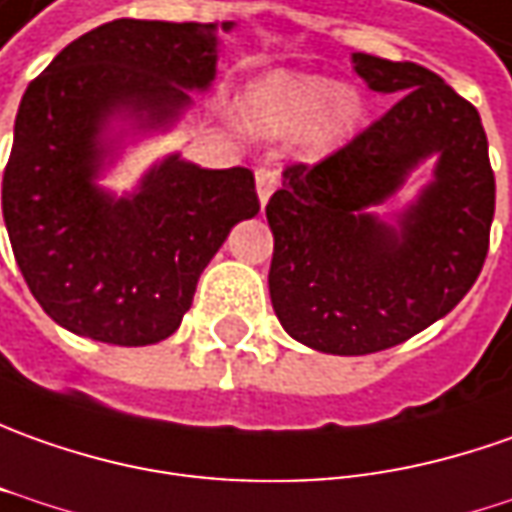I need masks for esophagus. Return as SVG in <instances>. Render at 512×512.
<instances>
[{
	"label": "esophagus",
	"mask_w": 512,
	"mask_h": 512,
	"mask_svg": "<svg viewBox=\"0 0 512 512\" xmlns=\"http://www.w3.org/2000/svg\"><path fill=\"white\" fill-rule=\"evenodd\" d=\"M276 188H279V171L276 168H256V194H259L262 205H267Z\"/></svg>",
	"instance_id": "esophagus-1"
}]
</instances>
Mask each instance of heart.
I'll return each instance as SVG.
<instances>
[{
    "mask_svg": "<svg viewBox=\"0 0 512 512\" xmlns=\"http://www.w3.org/2000/svg\"><path fill=\"white\" fill-rule=\"evenodd\" d=\"M360 112L355 89H335L324 75L276 70L248 89L242 123L264 137L290 135L304 126L307 152L327 154L355 129Z\"/></svg>",
    "mask_w": 512,
    "mask_h": 512,
    "instance_id": "b5f03b06",
    "label": "heart"
}]
</instances>
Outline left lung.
<instances>
[{"mask_svg":"<svg viewBox=\"0 0 512 512\" xmlns=\"http://www.w3.org/2000/svg\"><path fill=\"white\" fill-rule=\"evenodd\" d=\"M366 87L397 104L315 166H287L267 202L270 301L298 344L369 355L408 341L454 310L488 256L496 180L476 106L437 72L355 53ZM435 180L386 223L374 214L407 174Z\"/></svg>","mask_w":512,"mask_h":512,"instance_id":"obj_1","label":"left lung"}]
</instances>
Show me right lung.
I'll return each mask as SVG.
<instances>
[{
    "instance_id": "obj_1",
    "label": "right lung",
    "mask_w": 512,
    "mask_h": 512,
    "mask_svg": "<svg viewBox=\"0 0 512 512\" xmlns=\"http://www.w3.org/2000/svg\"><path fill=\"white\" fill-rule=\"evenodd\" d=\"M216 33L115 19L67 44L24 92L2 214L24 281L58 327L115 346L163 341L233 225L259 214L250 168H200L180 154L132 194L98 185L123 137L168 129L191 92L211 89Z\"/></svg>"
}]
</instances>
